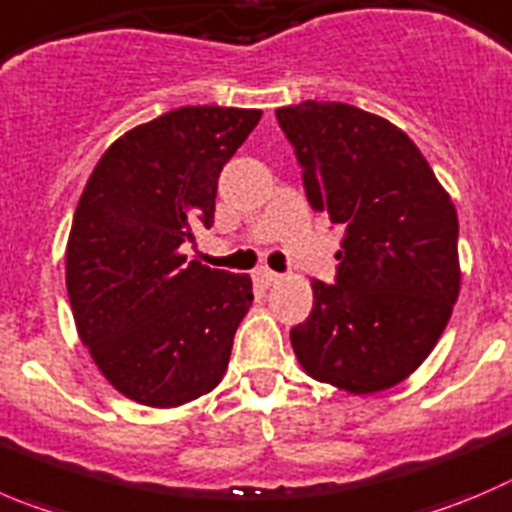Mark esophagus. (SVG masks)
I'll use <instances>...</instances> for the list:
<instances>
[{"mask_svg": "<svg viewBox=\"0 0 512 512\" xmlns=\"http://www.w3.org/2000/svg\"><path fill=\"white\" fill-rule=\"evenodd\" d=\"M261 281H264V284H279L281 281V274H276V271H271V269H261Z\"/></svg>", "mask_w": 512, "mask_h": 512, "instance_id": "1", "label": "esophagus"}]
</instances>
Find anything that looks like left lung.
Wrapping results in <instances>:
<instances>
[{
	"mask_svg": "<svg viewBox=\"0 0 512 512\" xmlns=\"http://www.w3.org/2000/svg\"><path fill=\"white\" fill-rule=\"evenodd\" d=\"M311 208L344 226L334 284L291 329L306 374L354 394L410 377L460 294L457 211L397 125L347 102L279 107Z\"/></svg>",
	"mask_w": 512,
	"mask_h": 512,
	"instance_id": "1",
	"label": "left lung"
}]
</instances>
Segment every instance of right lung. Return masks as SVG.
<instances>
[{
  "label": "right lung",
  "instance_id": "add662e5",
  "mask_svg": "<svg viewBox=\"0 0 512 512\" xmlns=\"http://www.w3.org/2000/svg\"><path fill=\"white\" fill-rule=\"evenodd\" d=\"M261 110L178 107L115 140L92 170L67 241L82 344L125 397L178 407L211 392L253 301L246 274L188 261L213 226L218 175Z\"/></svg>",
  "mask_w": 512,
  "mask_h": 512
}]
</instances>
